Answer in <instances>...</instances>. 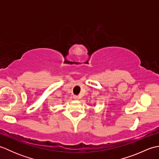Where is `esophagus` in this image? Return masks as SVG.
Returning a JSON list of instances; mask_svg holds the SVG:
<instances>
[{
    "mask_svg": "<svg viewBox=\"0 0 159 159\" xmlns=\"http://www.w3.org/2000/svg\"><path fill=\"white\" fill-rule=\"evenodd\" d=\"M73 98H74V99H75V100H78V99H79V96H77V95H74Z\"/></svg>",
    "mask_w": 159,
    "mask_h": 159,
    "instance_id": "34e87169",
    "label": "esophagus"
}]
</instances>
